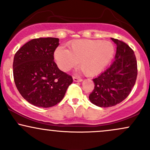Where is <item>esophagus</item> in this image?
<instances>
[{
  "label": "esophagus",
  "mask_w": 150,
  "mask_h": 150,
  "mask_svg": "<svg viewBox=\"0 0 150 150\" xmlns=\"http://www.w3.org/2000/svg\"><path fill=\"white\" fill-rule=\"evenodd\" d=\"M73 80L75 81V82H81L82 80L81 78H80V77H75V76H73Z\"/></svg>",
  "instance_id": "34e87169"
}]
</instances>
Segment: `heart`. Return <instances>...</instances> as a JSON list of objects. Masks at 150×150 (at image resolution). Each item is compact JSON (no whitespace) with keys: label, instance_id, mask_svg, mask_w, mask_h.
Here are the masks:
<instances>
[{"label":"heart","instance_id":"1","mask_svg":"<svg viewBox=\"0 0 150 150\" xmlns=\"http://www.w3.org/2000/svg\"><path fill=\"white\" fill-rule=\"evenodd\" d=\"M114 53V48L110 42L92 39L75 40L69 45V49L58 47L54 58L58 68L64 72L77 65L89 76L100 73L108 64Z\"/></svg>","mask_w":150,"mask_h":150}]
</instances>
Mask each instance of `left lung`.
Returning a JSON list of instances; mask_svg holds the SVG:
<instances>
[{
    "instance_id": "obj_1",
    "label": "left lung",
    "mask_w": 150,
    "mask_h": 150,
    "mask_svg": "<svg viewBox=\"0 0 150 150\" xmlns=\"http://www.w3.org/2000/svg\"><path fill=\"white\" fill-rule=\"evenodd\" d=\"M117 45L115 61L96 78L89 99L99 107H110L123 101L135 85L137 65L134 51L128 44L111 38Z\"/></svg>"
}]
</instances>
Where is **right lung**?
<instances>
[{
	"instance_id": "add662e5",
	"label": "right lung",
	"mask_w": 150,
	"mask_h": 150,
	"mask_svg": "<svg viewBox=\"0 0 150 150\" xmlns=\"http://www.w3.org/2000/svg\"><path fill=\"white\" fill-rule=\"evenodd\" d=\"M59 39H34L26 43L15 54L13 77L22 97L32 105L49 108L64 97L73 77L58 68L54 51Z\"/></svg>"
}]
</instances>
